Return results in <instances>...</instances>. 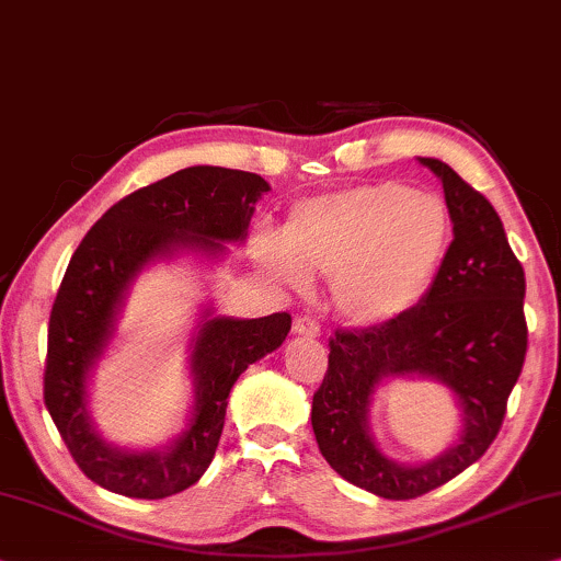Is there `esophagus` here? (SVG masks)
<instances>
[{
    "instance_id": "esophagus-1",
    "label": "esophagus",
    "mask_w": 561,
    "mask_h": 561,
    "mask_svg": "<svg viewBox=\"0 0 561 561\" xmlns=\"http://www.w3.org/2000/svg\"><path fill=\"white\" fill-rule=\"evenodd\" d=\"M294 331L298 336H319L321 327H319V321L313 319V316H296Z\"/></svg>"
}]
</instances>
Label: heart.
<instances>
[{
  "label": "heart",
  "instance_id": "obj_1",
  "mask_svg": "<svg viewBox=\"0 0 561 561\" xmlns=\"http://www.w3.org/2000/svg\"><path fill=\"white\" fill-rule=\"evenodd\" d=\"M450 242L448 209L435 194L385 180L298 202L283 240L255 234L257 261L275 278L306 288L334 278V304L348 323L387 327L430 294Z\"/></svg>",
  "mask_w": 561,
  "mask_h": 561
}]
</instances>
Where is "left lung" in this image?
Masks as SVG:
<instances>
[{
    "mask_svg": "<svg viewBox=\"0 0 561 561\" xmlns=\"http://www.w3.org/2000/svg\"><path fill=\"white\" fill-rule=\"evenodd\" d=\"M420 161L440 176L453 220V242L437 278L402 319L375 329H336L311 408L316 443L329 466L348 483L392 501L448 483L489 450L529 341L524 267L496 209L448 164ZM400 374L440 378L463 408L459 443L422 467H397L368 435L370 394L379 380Z\"/></svg>",
    "mask_w": 561,
    "mask_h": 561,
    "instance_id": "1",
    "label": "left lung"
}]
</instances>
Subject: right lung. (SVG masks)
<instances>
[{
  "mask_svg": "<svg viewBox=\"0 0 561 561\" xmlns=\"http://www.w3.org/2000/svg\"><path fill=\"white\" fill-rule=\"evenodd\" d=\"M267 190L253 172L190 167L118 199L80 240L50 311L43 394L72 460L93 483L131 499H167L197 483L220 443L232 385L286 341V311L250 321L205 319L192 346L190 427L164 450L146 453L118 450L95 435L85 377L108 344L136 273L174 250L217 255L222 242L245 240L255 202Z\"/></svg>",
  "mask_w": 561,
  "mask_h": 561,
  "instance_id": "obj_1",
  "label": "right lung"
}]
</instances>
